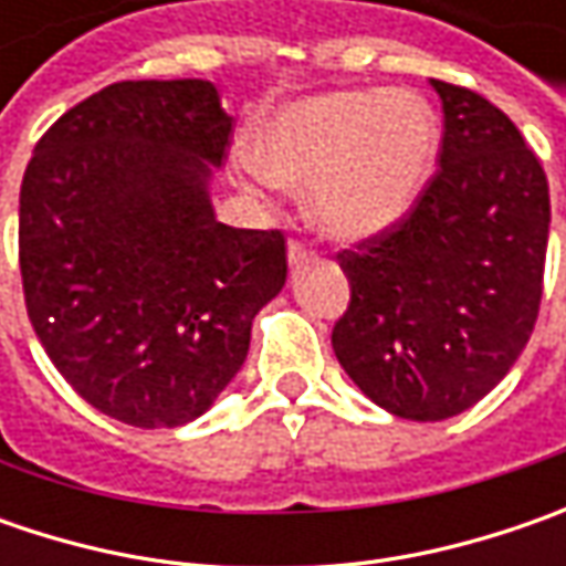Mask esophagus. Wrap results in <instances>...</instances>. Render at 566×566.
Returning a JSON list of instances; mask_svg holds the SVG:
<instances>
[{"mask_svg":"<svg viewBox=\"0 0 566 566\" xmlns=\"http://www.w3.org/2000/svg\"><path fill=\"white\" fill-rule=\"evenodd\" d=\"M286 254H290V264H293V268H298V264H305V261H312V258H315L312 245H308V242H302V239H290V249H286Z\"/></svg>","mask_w":566,"mask_h":566,"instance_id":"esophagus-1","label":"esophagus"}]
</instances>
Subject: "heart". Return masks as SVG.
Returning <instances> with one entry per match:
<instances>
[{"label":"heart","mask_w":566,"mask_h":566,"mask_svg":"<svg viewBox=\"0 0 566 566\" xmlns=\"http://www.w3.org/2000/svg\"><path fill=\"white\" fill-rule=\"evenodd\" d=\"M438 119L416 94L331 91L280 109L258 132V176L315 186V220L339 239L394 227L438 157Z\"/></svg>","instance_id":"1"}]
</instances>
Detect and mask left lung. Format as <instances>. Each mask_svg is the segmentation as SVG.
<instances>
[{
  "mask_svg": "<svg viewBox=\"0 0 566 566\" xmlns=\"http://www.w3.org/2000/svg\"><path fill=\"white\" fill-rule=\"evenodd\" d=\"M444 106L438 169L394 227L337 254L349 305L334 353L380 409L441 422L494 390L538 317L548 179L494 103L431 77Z\"/></svg>",
  "mask_w": 566,
  "mask_h": 566,
  "instance_id": "8db88e82",
  "label": "left lung"
}]
</instances>
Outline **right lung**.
I'll list each match as a JSON object with an SVG mask.
<instances>
[{"mask_svg": "<svg viewBox=\"0 0 566 566\" xmlns=\"http://www.w3.org/2000/svg\"><path fill=\"white\" fill-rule=\"evenodd\" d=\"M232 116L210 81H119L46 128L18 207L33 331L77 397L135 428L210 409L286 283L280 229H232L207 201Z\"/></svg>", "mask_w": 566, "mask_h": 566, "instance_id": "add662e5", "label": "right lung"}]
</instances>
